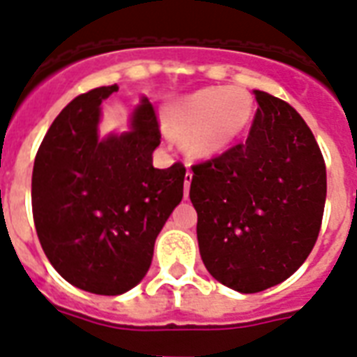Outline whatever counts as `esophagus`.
I'll return each instance as SVG.
<instances>
[{
	"label": "esophagus",
	"mask_w": 357,
	"mask_h": 357,
	"mask_svg": "<svg viewBox=\"0 0 357 357\" xmlns=\"http://www.w3.org/2000/svg\"><path fill=\"white\" fill-rule=\"evenodd\" d=\"M192 178H193V173L192 171H188L186 175H184V197L188 199L190 195V184H192Z\"/></svg>",
	"instance_id": "esophagus-1"
}]
</instances>
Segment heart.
I'll return each instance as SVG.
<instances>
[{
	"label": "heart",
	"instance_id": "heart-1",
	"mask_svg": "<svg viewBox=\"0 0 357 357\" xmlns=\"http://www.w3.org/2000/svg\"><path fill=\"white\" fill-rule=\"evenodd\" d=\"M253 98L242 87H206L167 107L165 128L201 158L227 151L250 123Z\"/></svg>",
	"mask_w": 357,
	"mask_h": 357
}]
</instances>
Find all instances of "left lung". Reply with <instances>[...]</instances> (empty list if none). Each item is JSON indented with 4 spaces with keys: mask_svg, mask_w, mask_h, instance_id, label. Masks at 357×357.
I'll return each mask as SVG.
<instances>
[{
    "mask_svg": "<svg viewBox=\"0 0 357 357\" xmlns=\"http://www.w3.org/2000/svg\"><path fill=\"white\" fill-rule=\"evenodd\" d=\"M244 143L192 165L204 266L225 287L253 294L291 278L319 238L326 164L300 113L255 91Z\"/></svg>",
    "mask_w": 357,
    "mask_h": 357,
    "instance_id": "1",
    "label": "left lung"
}]
</instances>
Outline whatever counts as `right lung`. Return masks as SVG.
Returning <instances> with one entry per match:
<instances>
[{
  "label": "right lung",
  "instance_id": "1",
  "mask_svg": "<svg viewBox=\"0 0 357 357\" xmlns=\"http://www.w3.org/2000/svg\"><path fill=\"white\" fill-rule=\"evenodd\" d=\"M117 85L76 96L35 156L33 222L52 266L82 291L117 296L145 278L156 236L184 193L186 167L154 169L160 124L143 100L132 132L98 139L104 98Z\"/></svg>",
  "mask_w": 357,
  "mask_h": 357
}]
</instances>
